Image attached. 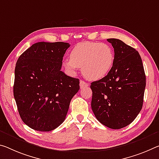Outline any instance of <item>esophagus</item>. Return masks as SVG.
<instances>
[{"label": "esophagus", "mask_w": 159, "mask_h": 159, "mask_svg": "<svg viewBox=\"0 0 159 159\" xmlns=\"http://www.w3.org/2000/svg\"><path fill=\"white\" fill-rule=\"evenodd\" d=\"M89 84H87V83H85L84 80H80V87L83 89V88H85V87H87Z\"/></svg>", "instance_id": "esophagus-1"}]
</instances>
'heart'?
I'll return each mask as SVG.
<instances>
[{"label": "heart", "instance_id": "1", "mask_svg": "<svg viewBox=\"0 0 159 159\" xmlns=\"http://www.w3.org/2000/svg\"><path fill=\"white\" fill-rule=\"evenodd\" d=\"M115 56L112 49L105 43L84 42L77 44L70 53V59L64 66L70 73L82 68L86 79L96 80L104 78L112 69Z\"/></svg>", "mask_w": 159, "mask_h": 159}]
</instances>
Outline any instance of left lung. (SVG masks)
<instances>
[{
    "instance_id": "obj_1",
    "label": "left lung",
    "mask_w": 159,
    "mask_h": 159,
    "mask_svg": "<svg viewBox=\"0 0 159 159\" xmlns=\"http://www.w3.org/2000/svg\"><path fill=\"white\" fill-rule=\"evenodd\" d=\"M107 40L114 48V64L107 75L91 83V107L101 124L119 129L131 124L142 110L146 75L137 50L118 39Z\"/></svg>"
}]
</instances>
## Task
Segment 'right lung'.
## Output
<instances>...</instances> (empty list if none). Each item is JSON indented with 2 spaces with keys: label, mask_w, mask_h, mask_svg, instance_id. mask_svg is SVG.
Segmentation results:
<instances>
[{
  "label": "right lung",
  "mask_w": 159,
  "mask_h": 159,
  "mask_svg": "<svg viewBox=\"0 0 159 159\" xmlns=\"http://www.w3.org/2000/svg\"><path fill=\"white\" fill-rule=\"evenodd\" d=\"M69 43L40 42L17 59L13 94L20 116L34 130L49 132L64 122L79 79L61 70Z\"/></svg>",
  "instance_id": "obj_1"
}]
</instances>
